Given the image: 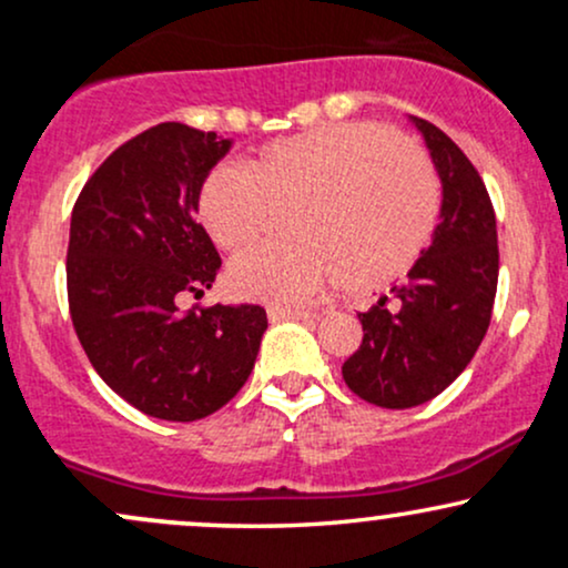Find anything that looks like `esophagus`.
<instances>
[{
    "label": "esophagus",
    "mask_w": 568,
    "mask_h": 568,
    "mask_svg": "<svg viewBox=\"0 0 568 568\" xmlns=\"http://www.w3.org/2000/svg\"><path fill=\"white\" fill-rule=\"evenodd\" d=\"M266 315H270L272 323H280V321H306V317H312V312L293 310V306H270Z\"/></svg>",
    "instance_id": "34e87169"
}]
</instances>
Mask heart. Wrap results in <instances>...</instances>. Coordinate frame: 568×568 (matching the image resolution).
<instances>
[{"label":"heart","mask_w":568,"mask_h":568,"mask_svg":"<svg viewBox=\"0 0 568 568\" xmlns=\"http://www.w3.org/2000/svg\"><path fill=\"white\" fill-rule=\"evenodd\" d=\"M285 216L293 243L243 253L226 285L245 302L302 304L338 280L366 293L419 262L440 213L438 175L416 143L374 122L321 125L256 149L243 171L216 168L197 219L226 253L253 245Z\"/></svg>","instance_id":"heart-1"}]
</instances>
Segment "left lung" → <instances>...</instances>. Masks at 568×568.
<instances>
[{
	"mask_svg": "<svg viewBox=\"0 0 568 568\" xmlns=\"http://www.w3.org/2000/svg\"><path fill=\"white\" fill-rule=\"evenodd\" d=\"M443 184L433 243L393 285L361 312L363 344L342 376L366 403L414 408L452 384L484 342L499 277L497 219L478 171L433 122L416 120Z\"/></svg>",
	"mask_w": 568,
	"mask_h": 568,
	"instance_id": "obj_1",
	"label": "left lung"
}]
</instances>
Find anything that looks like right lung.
Returning a JSON list of instances; mask_svg holds the SVG:
<instances>
[{
  "label": "right lung",
  "mask_w": 568,
  "mask_h": 568,
  "mask_svg": "<svg viewBox=\"0 0 568 568\" xmlns=\"http://www.w3.org/2000/svg\"><path fill=\"white\" fill-rule=\"evenodd\" d=\"M232 141L162 122L114 149L71 211L67 291L77 336L103 382L154 419L194 422L240 393L266 331L258 304L202 296L221 256L197 192Z\"/></svg>",
  "instance_id": "obj_1"
}]
</instances>
